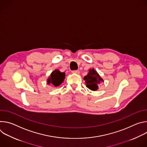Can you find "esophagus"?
Instances as JSON below:
<instances>
[{
    "label": "esophagus",
    "mask_w": 147,
    "mask_h": 147,
    "mask_svg": "<svg viewBox=\"0 0 147 147\" xmlns=\"http://www.w3.org/2000/svg\"><path fill=\"white\" fill-rule=\"evenodd\" d=\"M72 73H75V74H79L80 71L78 70H73Z\"/></svg>",
    "instance_id": "1"
}]
</instances>
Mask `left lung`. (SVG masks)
I'll use <instances>...</instances> for the list:
<instances>
[{
	"label": "left lung",
	"instance_id": "1",
	"mask_svg": "<svg viewBox=\"0 0 147 147\" xmlns=\"http://www.w3.org/2000/svg\"><path fill=\"white\" fill-rule=\"evenodd\" d=\"M84 80L86 81V87L92 91L97 90L99 84L103 81V79L94 69L90 70L88 74L84 77Z\"/></svg>",
	"mask_w": 147,
	"mask_h": 147
}]
</instances>
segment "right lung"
Returning <instances> with one entry per match:
<instances>
[{
	"label": "right lung",
	"mask_w": 147,
	"mask_h": 147,
	"mask_svg": "<svg viewBox=\"0 0 147 147\" xmlns=\"http://www.w3.org/2000/svg\"><path fill=\"white\" fill-rule=\"evenodd\" d=\"M65 73H61L58 70L53 71L48 79V84L51 83L55 87L59 86L65 78Z\"/></svg>",
	"instance_id": "1"
}]
</instances>
